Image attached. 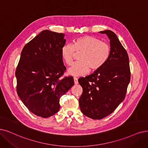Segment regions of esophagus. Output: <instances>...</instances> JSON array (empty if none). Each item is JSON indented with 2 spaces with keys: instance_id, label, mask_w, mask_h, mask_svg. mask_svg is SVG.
<instances>
[{
  "instance_id": "34e87169",
  "label": "esophagus",
  "mask_w": 148,
  "mask_h": 148,
  "mask_svg": "<svg viewBox=\"0 0 148 148\" xmlns=\"http://www.w3.org/2000/svg\"><path fill=\"white\" fill-rule=\"evenodd\" d=\"M74 83L75 85L78 84V79L76 78V77H74Z\"/></svg>"
}]
</instances>
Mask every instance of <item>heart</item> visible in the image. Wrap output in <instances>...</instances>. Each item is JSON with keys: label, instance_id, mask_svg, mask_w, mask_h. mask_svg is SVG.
<instances>
[{"label": "heart", "instance_id": "obj_1", "mask_svg": "<svg viewBox=\"0 0 148 148\" xmlns=\"http://www.w3.org/2000/svg\"><path fill=\"white\" fill-rule=\"evenodd\" d=\"M75 53H81L79 62L68 69V74L80 76L87 74L90 68L95 71L103 66L110 58L111 49L109 45L97 38L83 36L77 38L73 45H65L61 49V56L68 65H71Z\"/></svg>", "mask_w": 148, "mask_h": 148}]
</instances>
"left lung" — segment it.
Segmentation results:
<instances>
[{
    "mask_svg": "<svg viewBox=\"0 0 148 148\" xmlns=\"http://www.w3.org/2000/svg\"><path fill=\"white\" fill-rule=\"evenodd\" d=\"M99 33L110 38V58L93 74L79 79L83 88L80 110L95 120L111 114L124 100L131 79L129 57L116 34L108 29Z\"/></svg>",
    "mask_w": 148,
    "mask_h": 148,
    "instance_id": "1",
    "label": "left lung"
}]
</instances>
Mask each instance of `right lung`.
I'll return each instance as SVG.
<instances>
[{
    "instance_id": "1",
    "label": "right lung",
    "mask_w": 148,
    "mask_h": 148,
    "mask_svg": "<svg viewBox=\"0 0 148 148\" xmlns=\"http://www.w3.org/2000/svg\"><path fill=\"white\" fill-rule=\"evenodd\" d=\"M65 34L43 30L23 47L16 71L17 92L28 110L43 118L59 111L60 99L74 84L61 56Z\"/></svg>"
}]
</instances>
